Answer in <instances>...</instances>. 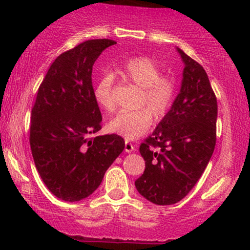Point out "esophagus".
<instances>
[{"label": "esophagus", "instance_id": "obj_1", "mask_svg": "<svg viewBox=\"0 0 250 250\" xmlns=\"http://www.w3.org/2000/svg\"><path fill=\"white\" fill-rule=\"evenodd\" d=\"M125 152H133V151H135V145H133L132 143H129V141H125Z\"/></svg>", "mask_w": 250, "mask_h": 250}]
</instances>
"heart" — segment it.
<instances>
[{
  "instance_id": "heart-1",
  "label": "heart",
  "mask_w": 250,
  "mask_h": 250,
  "mask_svg": "<svg viewBox=\"0 0 250 250\" xmlns=\"http://www.w3.org/2000/svg\"><path fill=\"white\" fill-rule=\"evenodd\" d=\"M125 81L143 88L140 105H147L155 118L160 120L166 115L175 95V81L169 76H161V69L147 57H134L128 59L118 69ZM115 77L111 74L99 78L94 87V99L106 112L115 110L113 97ZM152 125V115L147 109L121 111L109 122V129L127 140L140 138Z\"/></svg>"
}]
</instances>
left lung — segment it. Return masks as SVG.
Instances as JSON below:
<instances>
[{"instance_id": "obj_1", "label": "left lung", "mask_w": 250, "mask_h": 250, "mask_svg": "<svg viewBox=\"0 0 250 250\" xmlns=\"http://www.w3.org/2000/svg\"><path fill=\"white\" fill-rule=\"evenodd\" d=\"M176 50L185 65L180 92L152 134L140 145L145 170L135 181L138 192L158 206L179 202L192 190L216 141L218 104L208 75L180 48Z\"/></svg>"}]
</instances>
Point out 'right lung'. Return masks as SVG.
I'll use <instances>...</instances> for the list:
<instances>
[{
    "instance_id": "obj_1",
    "label": "right lung",
    "mask_w": 250,
    "mask_h": 250,
    "mask_svg": "<svg viewBox=\"0 0 250 250\" xmlns=\"http://www.w3.org/2000/svg\"><path fill=\"white\" fill-rule=\"evenodd\" d=\"M112 44V40H89L60 54L32 107L30 146L35 166L48 190L66 202L92 195L125 148L120 135L93 137L103 120L94 99L93 65Z\"/></svg>"
}]
</instances>
